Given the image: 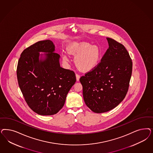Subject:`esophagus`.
Wrapping results in <instances>:
<instances>
[{
  "label": "esophagus",
  "mask_w": 153,
  "mask_h": 153,
  "mask_svg": "<svg viewBox=\"0 0 153 153\" xmlns=\"http://www.w3.org/2000/svg\"><path fill=\"white\" fill-rule=\"evenodd\" d=\"M76 79L77 81H79V79H80V75L79 74H76Z\"/></svg>",
  "instance_id": "1"
}]
</instances>
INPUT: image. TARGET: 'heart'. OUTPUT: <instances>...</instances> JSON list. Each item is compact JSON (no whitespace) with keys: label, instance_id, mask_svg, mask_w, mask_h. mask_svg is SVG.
<instances>
[{"label":"heart","instance_id":"heart-1","mask_svg":"<svg viewBox=\"0 0 153 153\" xmlns=\"http://www.w3.org/2000/svg\"><path fill=\"white\" fill-rule=\"evenodd\" d=\"M69 54L76 56L75 62L80 70L87 71L94 68L99 62L100 50L96 45H92L88 43L82 42L74 43L68 47ZM63 59L66 60L68 57L63 54Z\"/></svg>","mask_w":153,"mask_h":153}]
</instances>
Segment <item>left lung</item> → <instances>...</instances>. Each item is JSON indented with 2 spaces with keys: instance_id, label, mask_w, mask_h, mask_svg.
Instances as JSON below:
<instances>
[{
  "instance_id": "1",
  "label": "left lung",
  "mask_w": 153,
  "mask_h": 153,
  "mask_svg": "<svg viewBox=\"0 0 153 153\" xmlns=\"http://www.w3.org/2000/svg\"><path fill=\"white\" fill-rule=\"evenodd\" d=\"M106 39L109 47L101 62L80 78L84 102L96 113L108 111L123 100L132 71V59L123 45Z\"/></svg>"
}]
</instances>
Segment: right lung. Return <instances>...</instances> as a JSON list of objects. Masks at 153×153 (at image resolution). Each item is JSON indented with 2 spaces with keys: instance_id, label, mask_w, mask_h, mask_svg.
Instances as JSON below:
<instances>
[{
  "instance_id": "right-lung-1",
  "label": "right lung",
  "mask_w": 153,
  "mask_h": 153,
  "mask_svg": "<svg viewBox=\"0 0 153 153\" xmlns=\"http://www.w3.org/2000/svg\"><path fill=\"white\" fill-rule=\"evenodd\" d=\"M54 50L51 40L38 42L24 50L17 65L18 83L25 101L41 115L57 113L76 82L73 71L60 66V56ZM40 52L47 53L44 59Z\"/></svg>"
}]
</instances>
